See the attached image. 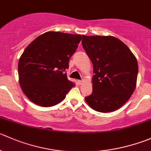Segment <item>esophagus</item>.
<instances>
[{
	"label": "esophagus",
	"mask_w": 151,
	"mask_h": 151,
	"mask_svg": "<svg viewBox=\"0 0 151 151\" xmlns=\"http://www.w3.org/2000/svg\"><path fill=\"white\" fill-rule=\"evenodd\" d=\"M83 80H78V81H77V83H78V84L79 85H81L82 83H83Z\"/></svg>",
	"instance_id": "34e87169"
}]
</instances>
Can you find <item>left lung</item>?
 <instances>
[{
  "mask_svg": "<svg viewBox=\"0 0 151 151\" xmlns=\"http://www.w3.org/2000/svg\"><path fill=\"white\" fill-rule=\"evenodd\" d=\"M82 45L93 68V91L85 97L92 109L102 113L119 109L136 88L138 63L129 48L113 36H85Z\"/></svg>",
  "mask_w": 151,
  "mask_h": 151,
  "instance_id": "obj_1",
  "label": "left lung"
}]
</instances>
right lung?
I'll return each instance as SVG.
<instances>
[{
	"mask_svg": "<svg viewBox=\"0 0 151 151\" xmlns=\"http://www.w3.org/2000/svg\"><path fill=\"white\" fill-rule=\"evenodd\" d=\"M81 39L80 35L48 32L26 48L18 62L19 83L32 102L54 106L75 86L68 80L65 70Z\"/></svg>",
	"mask_w": 151,
	"mask_h": 151,
	"instance_id": "obj_1",
	"label": "right lung"
}]
</instances>
